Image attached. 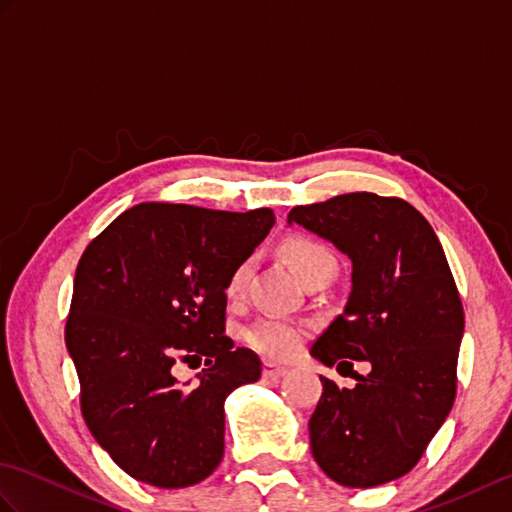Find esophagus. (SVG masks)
<instances>
[{
	"mask_svg": "<svg viewBox=\"0 0 512 512\" xmlns=\"http://www.w3.org/2000/svg\"><path fill=\"white\" fill-rule=\"evenodd\" d=\"M286 374H288L286 367H279L273 363H264V367H262V376H264V380H268V383H279V380Z\"/></svg>",
	"mask_w": 512,
	"mask_h": 512,
	"instance_id": "1",
	"label": "esophagus"
}]
</instances>
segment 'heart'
Returning <instances> with one entry per match:
<instances>
[{"label": "heart", "instance_id": "b5f03b06", "mask_svg": "<svg viewBox=\"0 0 512 512\" xmlns=\"http://www.w3.org/2000/svg\"><path fill=\"white\" fill-rule=\"evenodd\" d=\"M281 257L286 259V264L292 268L301 284H310V281L334 275L336 270V259L325 248L321 242L308 235H290L279 246ZM248 277V264L242 262L237 264L226 281V295L235 299L242 295ZM308 334V325L290 319H279V317H264L255 321L246 330L244 339L253 347L257 354H262L270 361H286L292 354H295L303 339Z\"/></svg>", "mask_w": 512, "mask_h": 512}]
</instances>
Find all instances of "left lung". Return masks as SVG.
<instances>
[{
  "label": "left lung",
  "mask_w": 512,
  "mask_h": 512,
  "mask_svg": "<svg viewBox=\"0 0 512 512\" xmlns=\"http://www.w3.org/2000/svg\"><path fill=\"white\" fill-rule=\"evenodd\" d=\"M292 222L352 259L345 310L310 354L352 372L356 387L321 376L308 422L314 460L341 486L398 480L447 420L458 387L464 310L440 239L409 202L367 191L295 206ZM354 360L370 365L367 377Z\"/></svg>",
  "instance_id": "8db88e82"
}]
</instances>
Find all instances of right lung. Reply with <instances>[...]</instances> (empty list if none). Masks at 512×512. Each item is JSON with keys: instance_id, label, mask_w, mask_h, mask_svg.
<instances>
[{"instance_id": "1", "label": "right lung", "mask_w": 512, "mask_h": 512, "mask_svg": "<svg viewBox=\"0 0 512 512\" xmlns=\"http://www.w3.org/2000/svg\"><path fill=\"white\" fill-rule=\"evenodd\" d=\"M275 224L270 209L143 202L85 248L65 345L94 440L134 480L184 488L224 458V400L262 363L224 334L226 281ZM180 364L203 372L193 384Z\"/></svg>"}]
</instances>
